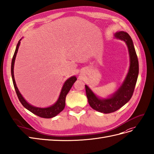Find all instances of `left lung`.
I'll return each mask as SVG.
<instances>
[{
  "label": "left lung",
  "mask_w": 154,
  "mask_h": 154,
  "mask_svg": "<svg viewBox=\"0 0 154 154\" xmlns=\"http://www.w3.org/2000/svg\"><path fill=\"white\" fill-rule=\"evenodd\" d=\"M115 36L116 38L124 41L129 50L130 66L124 83L112 96L107 99L102 100L97 97L88 86L85 85L86 96L90 107L97 111L105 114L116 111L130 100L135 90L139 75V61L131 37L127 32L123 31L116 32Z\"/></svg>",
  "instance_id": "obj_1"
}]
</instances>
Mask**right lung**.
Instances as JSON below:
<instances>
[{
    "label": "right lung",
    "instance_id": "1",
    "mask_svg": "<svg viewBox=\"0 0 154 154\" xmlns=\"http://www.w3.org/2000/svg\"><path fill=\"white\" fill-rule=\"evenodd\" d=\"M20 41L21 39L19 41L17 45L16 49H15V53L13 56L12 60H11V77H12V81H13L14 86V88L15 90V92L17 94V96L19 98V100L20 101L21 104L23 105V107H25L27 110H29V111H30L31 112L34 114V115H36L39 117L45 118H53L55 116H57L58 114H59L61 111H62L63 109H64L66 97L67 94H68V93L69 92L71 88H72V86L74 84V82L77 80V78L75 76H73L68 79L65 82V83L62 88L60 96H59L58 100L53 105L47 108H39V107H34V106L30 105L29 103H27V102L25 101V100L21 96L20 92H19L14 79V62H15V57H16V54L17 53L19 46L20 45Z\"/></svg>",
    "mask_w": 154,
    "mask_h": 154
}]
</instances>
